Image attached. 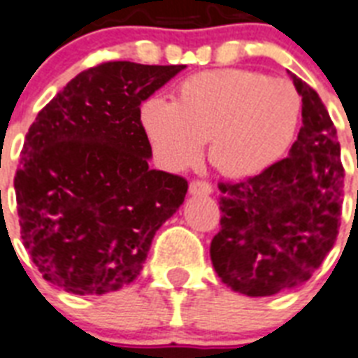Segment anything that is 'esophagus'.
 Wrapping results in <instances>:
<instances>
[{
    "instance_id": "1",
    "label": "esophagus",
    "mask_w": 358,
    "mask_h": 358,
    "mask_svg": "<svg viewBox=\"0 0 358 358\" xmlns=\"http://www.w3.org/2000/svg\"><path fill=\"white\" fill-rule=\"evenodd\" d=\"M213 193V185L209 184V182H204V180H194L189 184V194H211Z\"/></svg>"
}]
</instances>
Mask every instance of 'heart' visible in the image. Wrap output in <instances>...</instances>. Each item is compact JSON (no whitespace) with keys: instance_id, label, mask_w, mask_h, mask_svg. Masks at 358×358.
I'll return each instance as SVG.
<instances>
[{"instance_id":"obj_1","label":"heart","mask_w":358,"mask_h":358,"mask_svg":"<svg viewBox=\"0 0 358 358\" xmlns=\"http://www.w3.org/2000/svg\"><path fill=\"white\" fill-rule=\"evenodd\" d=\"M301 99L289 80L255 71L219 69L180 84L174 103L150 97L141 106L143 127L159 164L184 171L209 159L226 176L264 173L289 150L298 132Z\"/></svg>"}]
</instances>
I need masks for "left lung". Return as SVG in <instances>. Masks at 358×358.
<instances>
[{"instance_id": "obj_1", "label": "left lung", "mask_w": 358, "mask_h": 358, "mask_svg": "<svg viewBox=\"0 0 358 358\" xmlns=\"http://www.w3.org/2000/svg\"><path fill=\"white\" fill-rule=\"evenodd\" d=\"M301 95V129L289 156L241 184H219L220 231L211 263L222 283L259 298L309 280L335 246L344 167L329 112L290 73Z\"/></svg>"}]
</instances>
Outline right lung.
<instances>
[{
  "label": "right lung",
  "mask_w": 358,
  "mask_h": 358,
  "mask_svg": "<svg viewBox=\"0 0 358 358\" xmlns=\"http://www.w3.org/2000/svg\"><path fill=\"white\" fill-rule=\"evenodd\" d=\"M184 68L101 64L36 115L14 189L23 246L43 280L101 296L139 275L154 235L187 193L182 176L149 169L139 106Z\"/></svg>",
  "instance_id": "right-lung-1"
}]
</instances>
